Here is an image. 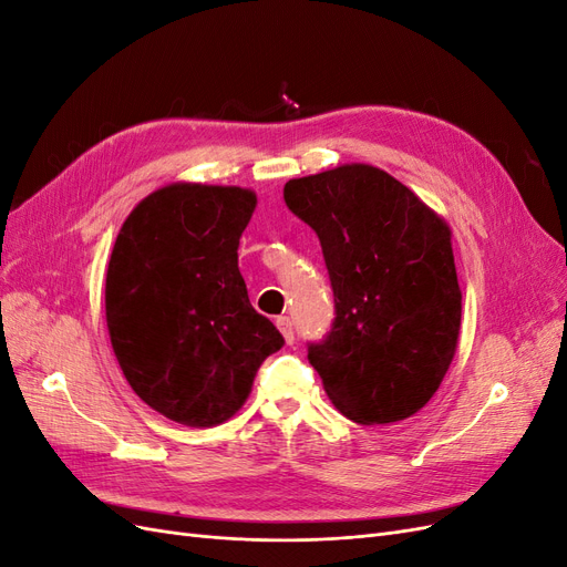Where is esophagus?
<instances>
[{"mask_svg": "<svg viewBox=\"0 0 567 567\" xmlns=\"http://www.w3.org/2000/svg\"><path fill=\"white\" fill-rule=\"evenodd\" d=\"M277 326H279V331H281V336H284V340L288 342V346H293L296 336H293V323H290V319L288 317H279Z\"/></svg>", "mask_w": 567, "mask_h": 567, "instance_id": "obj_1", "label": "esophagus"}]
</instances>
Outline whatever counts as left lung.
<instances>
[{"instance_id": "left-lung-1", "label": "left lung", "mask_w": 567, "mask_h": 567, "mask_svg": "<svg viewBox=\"0 0 567 567\" xmlns=\"http://www.w3.org/2000/svg\"><path fill=\"white\" fill-rule=\"evenodd\" d=\"M288 210L321 244L331 331L307 346L329 400L354 423H394L431 402L461 329L452 231L383 169L352 163L290 179Z\"/></svg>"}]
</instances>
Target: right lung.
<instances>
[{"instance_id":"add662e5","label":"right lung","mask_w":567,"mask_h":567,"mask_svg":"<svg viewBox=\"0 0 567 567\" xmlns=\"http://www.w3.org/2000/svg\"><path fill=\"white\" fill-rule=\"evenodd\" d=\"M250 188L177 182L125 219L106 271V323L127 383L169 421L210 427L248 400L284 336L248 300L238 238Z\"/></svg>"}]
</instances>
